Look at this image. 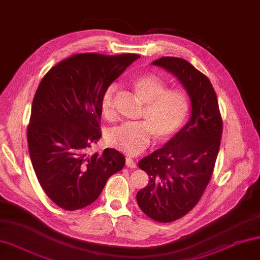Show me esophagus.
Instances as JSON below:
<instances>
[{
  "mask_svg": "<svg viewBox=\"0 0 260 260\" xmlns=\"http://www.w3.org/2000/svg\"><path fill=\"white\" fill-rule=\"evenodd\" d=\"M125 165L128 166V168H130V169H136L137 168V165H136V161L132 159L130 156H128V157L125 158Z\"/></svg>",
  "mask_w": 260,
  "mask_h": 260,
  "instance_id": "obj_1",
  "label": "esophagus"
}]
</instances>
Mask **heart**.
I'll return each mask as SVG.
<instances>
[{
    "label": "heart",
    "mask_w": 260,
    "mask_h": 260,
    "mask_svg": "<svg viewBox=\"0 0 260 260\" xmlns=\"http://www.w3.org/2000/svg\"><path fill=\"white\" fill-rule=\"evenodd\" d=\"M131 88L141 103L146 104L143 119L136 124H122L110 130L106 141L111 147L137 155L149 144L151 135L157 141H165L175 135L189 115L190 100L187 92L171 88L153 73H145L132 81ZM115 88L110 87L102 100V113L106 119L114 114Z\"/></svg>",
    "instance_id": "b5f03b06"
}]
</instances>
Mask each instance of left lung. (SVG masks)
I'll return each mask as SVG.
<instances>
[{"mask_svg": "<svg viewBox=\"0 0 260 260\" xmlns=\"http://www.w3.org/2000/svg\"><path fill=\"white\" fill-rule=\"evenodd\" d=\"M178 78L191 102L189 121L164 146L140 159L148 184L137 193L147 216L169 223L192 209L212 178L221 145L223 121L208 78L180 57L164 56L153 62Z\"/></svg>", "mask_w": 260, "mask_h": 260, "instance_id": "obj_1", "label": "left lung"}]
</instances>
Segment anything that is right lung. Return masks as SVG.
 <instances>
[{"label":"right lung","mask_w":260,"mask_h":260,"mask_svg":"<svg viewBox=\"0 0 260 260\" xmlns=\"http://www.w3.org/2000/svg\"><path fill=\"white\" fill-rule=\"evenodd\" d=\"M138 54H76L58 62L39 84L32 101L27 140L39 184L66 210L81 209L99 198L111 175L125 164L120 151L87 153L102 137L105 91Z\"/></svg>","instance_id":"right-lung-1"}]
</instances>
